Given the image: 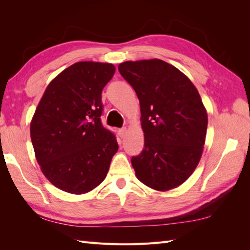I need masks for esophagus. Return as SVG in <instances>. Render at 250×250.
<instances>
[{
	"label": "esophagus",
	"mask_w": 250,
	"mask_h": 250,
	"mask_svg": "<svg viewBox=\"0 0 250 250\" xmlns=\"http://www.w3.org/2000/svg\"><path fill=\"white\" fill-rule=\"evenodd\" d=\"M126 133H127V128L126 127L121 128V129H119V134H120L121 138H124L125 135H126Z\"/></svg>",
	"instance_id": "34e87169"
}]
</instances>
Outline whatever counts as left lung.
<instances>
[{
	"label": "left lung",
	"mask_w": 250,
	"mask_h": 250,
	"mask_svg": "<svg viewBox=\"0 0 250 250\" xmlns=\"http://www.w3.org/2000/svg\"><path fill=\"white\" fill-rule=\"evenodd\" d=\"M118 69L140 100L145 148L131 158L135 176L155 191L179 187L198 166L206 143L208 112L197 88L157 58L125 62Z\"/></svg>",
	"instance_id": "8db88e82"
}]
</instances>
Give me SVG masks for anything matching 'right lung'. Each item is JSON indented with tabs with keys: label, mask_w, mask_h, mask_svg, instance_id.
<instances>
[{
	"label": "right lung",
	"mask_w": 250,
	"mask_h": 250,
	"mask_svg": "<svg viewBox=\"0 0 250 250\" xmlns=\"http://www.w3.org/2000/svg\"><path fill=\"white\" fill-rule=\"evenodd\" d=\"M112 63L79 62L53 79L30 123L36 161L52 185L81 195L106 177L119 145L101 124L103 87Z\"/></svg>",
	"instance_id": "obj_1"
}]
</instances>
